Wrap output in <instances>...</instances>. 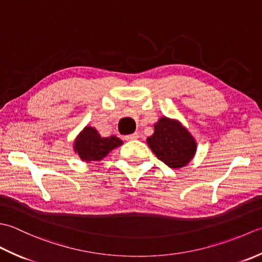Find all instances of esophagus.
<instances>
[{
  "label": "esophagus",
  "instance_id": "34e87169",
  "mask_svg": "<svg viewBox=\"0 0 262 262\" xmlns=\"http://www.w3.org/2000/svg\"><path fill=\"white\" fill-rule=\"evenodd\" d=\"M138 138H139V135H138V133H132V135H127V136H125V137H124V139H125V140H127V141L136 140V139H138Z\"/></svg>",
  "mask_w": 262,
  "mask_h": 262
}]
</instances>
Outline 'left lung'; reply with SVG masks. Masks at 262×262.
Returning <instances> with one entry per match:
<instances>
[{
  "label": "left lung",
  "instance_id": "obj_1",
  "mask_svg": "<svg viewBox=\"0 0 262 262\" xmlns=\"http://www.w3.org/2000/svg\"><path fill=\"white\" fill-rule=\"evenodd\" d=\"M154 127V135L147 139V143L157 158L168 167H183L193 158L196 143L179 121L164 116Z\"/></svg>",
  "mask_w": 262,
  "mask_h": 262
}]
</instances>
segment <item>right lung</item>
<instances>
[{"instance_id":"obj_1","label":"right lung","mask_w":262,"mask_h":262,"mask_svg":"<svg viewBox=\"0 0 262 262\" xmlns=\"http://www.w3.org/2000/svg\"><path fill=\"white\" fill-rule=\"evenodd\" d=\"M122 145V140L114 136L101 138L97 130L86 126L74 141V151L84 162L101 161L114 148Z\"/></svg>"}]
</instances>
